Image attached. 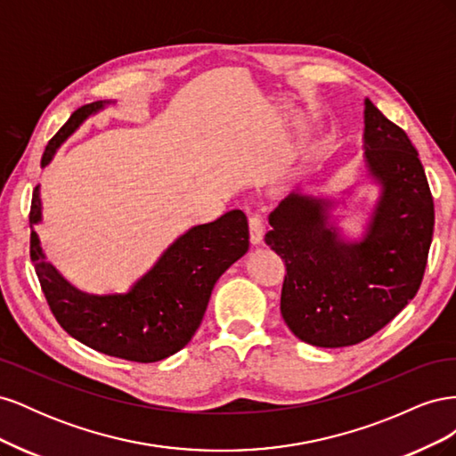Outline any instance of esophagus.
Here are the masks:
<instances>
[{
	"label": "esophagus",
	"mask_w": 456,
	"mask_h": 456,
	"mask_svg": "<svg viewBox=\"0 0 456 456\" xmlns=\"http://www.w3.org/2000/svg\"><path fill=\"white\" fill-rule=\"evenodd\" d=\"M249 232H251V241L256 245L262 241V236H265V218L260 215H251L249 216Z\"/></svg>",
	"instance_id": "esophagus-1"
}]
</instances>
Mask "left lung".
<instances>
[{
    "instance_id": "1",
    "label": "left lung",
    "mask_w": 456,
    "mask_h": 456,
    "mask_svg": "<svg viewBox=\"0 0 456 456\" xmlns=\"http://www.w3.org/2000/svg\"><path fill=\"white\" fill-rule=\"evenodd\" d=\"M365 163L382 186L365 238L342 241L330 201L287 196L266 243L285 260L281 315L302 342L342 348L380 330L417 295L434 236V200L407 133L365 99Z\"/></svg>"
}]
</instances>
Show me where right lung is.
Listing matches in <instances>:
<instances>
[{
  "mask_svg": "<svg viewBox=\"0 0 456 456\" xmlns=\"http://www.w3.org/2000/svg\"><path fill=\"white\" fill-rule=\"evenodd\" d=\"M108 102L77 108L49 141L41 167L91 114ZM41 220L39 186L32 194L30 228ZM249 249V226L233 209L215 223L190 228L165 251L127 293L89 295L68 283L45 262L37 233H30V258L47 305L61 327L86 346L136 363H154L183 350L201 325L216 280Z\"/></svg>",
  "mask_w": 456,
  "mask_h": 456,
  "instance_id": "1",
  "label": "right lung"
}]
</instances>
